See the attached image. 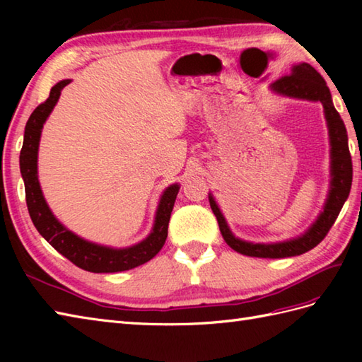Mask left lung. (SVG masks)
<instances>
[{
    "label": "left lung",
    "instance_id": "left-lung-1",
    "mask_svg": "<svg viewBox=\"0 0 362 362\" xmlns=\"http://www.w3.org/2000/svg\"><path fill=\"white\" fill-rule=\"evenodd\" d=\"M271 90L276 95L314 101L324 105V115L329 138V188L324 204V210L316 221L302 235L279 243H250L233 235L227 221L218 206L211 193H209L210 206L218 219L219 230L226 243L238 253L257 258H286L297 257L316 247L327 236L339 214L342 205L347 201L351 188L353 168L349 151V136L341 115L333 105L332 93L324 78L310 64L292 65L289 76L274 82Z\"/></svg>",
    "mask_w": 362,
    "mask_h": 362
}]
</instances>
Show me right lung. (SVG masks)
I'll return each instance as SVG.
<instances>
[{
  "mask_svg": "<svg viewBox=\"0 0 362 362\" xmlns=\"http://www.w3.org/2000/svg\"><path fill=\"white\" fill-rule=\"evenodd\" d=\"M70 82L71 79L57 82L49 91V98L30 113L26 122L25 140H23V148L20 152V171L23 182H25L29 216L33 219L38 233L59 253H62L65 258L83 269V271L95 274L129 271V269L148 263L163 247L168 236L169 218H171V211L174 209L180 185L173 183L161 193L151 233L143 241L129 245V247L118 249L91 243L76 235L70 228H66L62 222L54 216L49 205L45 201L40 182H38L37 160L43 124L48 119L54 107H56L60 91Z\"/></svg>",
  "mask_w": 362,
  "mask_h": 362,
  "instance_id": "1",
  "label": "right lung"
}]
</instances>
